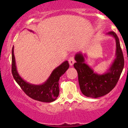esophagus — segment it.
<instances>
[{
  "label": "esophagus",
  "mask_w": 128,
  "mask_h": 128,
  "mask_svg": "<svg viewBox=\"0 0 128 128\" xmlns=\"http://www.w3.org/2000/svg\"><path fill=\"white\" fill-rule=\"evenodd\" d=\"M68 61H69V63L70 66H73V64L74 63V59L73 57H70L69 59H68Z\"/></svg>",
  "instance_id": "obj_1"
}]
</instances>
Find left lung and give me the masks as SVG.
I'll return each mask as SVG.
<instances>
[{
    "label": "left lung",
    "mask_w": 128,
    "mask_h": 128,
    "mask_svg": "<svg viewBox=\"0 0 128 128\" xmlns=\"http://www.w3.org/2000/svg\"><path fill=\"white\" fill-rule=\"evenodd\" d=\"M106 34L112 36L115 39L116 58L104 74H98L94 72L93 70L84 63L82 54L78 53L75 55L76 62L74 63V68L78 73L80 90L86 97L98 98L109 93L115 87L123 70L124 58L118 36L114 31H110Z\"/></svg>",
    "instance_id": "obj_1"
}]
</instances>
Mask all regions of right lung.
Listing matches in <instances>:
<instances>
[{"label": "right lung", "instance_id": "right-lung-1", "mask_svg": "<svg viewBox=\"0 0 128 128\" xmlns=\"http://www.w3.org/2000/svg\"><path fill=\"white\" fill-rule=\"evenodd\" d=\"M12 72L13 78L28 96L35 100L44 102H52L57 98L59 94V78L69 67V64L67 60L64 61L54 69L48 80L41 85H34L27 83L20 76L16 64L14 46L12 48Z\"/></svg>", "mask_w": 128, "mask_h": 128}]
</instances>
